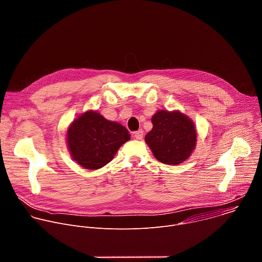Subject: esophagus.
<instances>
[{
    "label": "esophagus",
    "mask_w": 262,
    "mask_h": 262,
    "mask_svg": "<svg viewBox=\"0 0 262 262\" xmlns=\"http://www.w3.org/2000/svg\"><path fill=\"white\" fill-rule=\"evenodd\" d=\"M134 138L135 139H137V140H141L142 138H143V130L142 129H140V130H137V132H135L134 133Z\"/></svg>",
    "instance_id": "esophagus-1"
}]
</instances>
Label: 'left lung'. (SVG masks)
<instances>
[{"mask_svg": "<svg viewBox=\"0 0 262 262\" xmlns=\"http://www.w3.org/2000/svg\"><path fill=\"white\" fill-rule=\"evenodd\" d=\"M152 129L145 141L163 164L178 165L188 159L196 145L193 121L178 111H159L152 116Z\"/></svg>", "mask_w": 262, "mask_h": 262, "instance_id": "8db88e82", "label": "left lung"}]
</instances>
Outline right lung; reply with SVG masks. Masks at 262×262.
<instances>
[{
	"label": "right lung",
	"mask_w": 262,
	"mask_h": 262,
	"mask_svg": "<svg viewBox=\"0 0 262 262\" xmlns=\"http://www.w3.org/2000/svg\"><path fill=\"white\" fill-rule=\"evenodd\" d=\"M129 139L126 127L108 121L92 111L74 120L67 132V144L72 159L89 170L108 164L120 146Z\"/></svg>",
	"instance_id": "1"
}]
</instances>
